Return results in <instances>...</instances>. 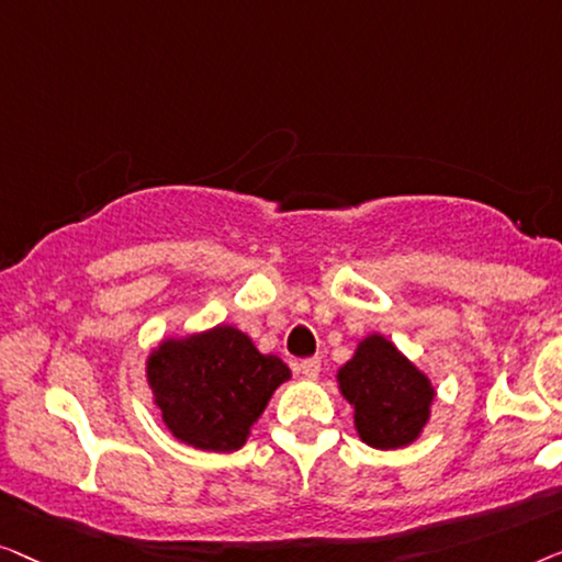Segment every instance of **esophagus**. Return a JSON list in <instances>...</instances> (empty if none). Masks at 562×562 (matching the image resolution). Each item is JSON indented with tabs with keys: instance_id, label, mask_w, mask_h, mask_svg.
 Instances as JSON below:
<instances>
[{
	"instance_id": "1",
	"label": "esophagus",
	"mask_w": 562,
	"mask_h": 562,
	"mask_svg": "<svg viewBox=\"0 0 562 562\" xmlns=\"http://www.w3.org/2000/svg\"><path fill=\"white\" fill-rule=\"evenodd\" d=\"M297 369H300V374L303 376H307V379H315L321 374V359L318 357H313V359H303L297 363Z\"/></svg>"
}]
</instances>
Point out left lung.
I'll return each mask as SVG.
<instances>
[{"instance_id": "obj_1", "label": "left lung", "mask_w": 562, "mask_h": 562, "mask_svg": "<svg viewBox=\"0 0 562 562\" xmlns=\"http://www.w3.org/2000/svg\"><path fill=\"white\" fill-rule=\"evenodd\" d=\"M338 390L353 407V428L376 450L405 448L430 423L436 386L390 338L369 334L336 371Z\"/></svg>"}]
</instances>
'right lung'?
I'll list each match as a JSON object with an SVG mask.
<instances>
[{"label": "right lung", "instance_id": "add662e5", "mask_svg": "<svg viewBox=\"0 0 562 562\" xmlns=\"http://www.w3.org/2000/svg\"><path fill=\"white\" fill-rule=\"evenodd\" d=\"M290 376L288 363L259 351L228 323L162 338L145 359V379L165 428L209 453L239 450Z\"/></svg>", "mask_w": 562, "mask_h": 562}]
</instances>
